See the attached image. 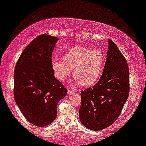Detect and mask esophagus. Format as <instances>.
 <instances>
[{"mask_svg": "<svg viewBox=\"0 0 146 146\" xmlns=\"http://www.w3.org/2000/svg\"><path fill=\"white\" fill-rule=\"evenodd\" d=\"M75 92L72 90H68V95H72V94H74Z\"/></svg>", "mask_w": 146, "mask_h": 146, "instance_id": "1", "label": "esophagus"}]
</instances>
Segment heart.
Returning <instances> with one entry per match:
<instances>
[{"label":"heart","mask_w":146,"mask_h":146,"mask_svg":"<svg viewBox=\"0 0 146 146\" xmlns=\"http://www.w3.org/2000/svg\"><path fill=\"white\" fill-rule=\"evenodd\" d=\"M62 59L64 62L54 58L51 62L52 68L57 79L64 80L72 70L76 83L88 87L99 80L104 68L106 56L100 50L74 46L63 54Z\"/></svg>","instance_id":"1"}]
</instances>
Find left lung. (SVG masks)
<instances>
[{
	"mask_svg": "<svg viewBox=\"0 0 146 146\" xmlns=\"http://www.w3.org/2000/svg\"><path fill=\"white\" fill-rule=\"evenodd\" d=\"M129 80L127 62L109 39L102 75L92 88L80 94L79 117L84 126L91 130H101L116 120L128 98Z\"/></svg>",
	"mask_w": 146,
	"mask_h": 146,
	"instance_id": "8db88e82",
	"label": "left lung"
}]
</instances>
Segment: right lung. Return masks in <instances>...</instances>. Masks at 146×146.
Returning a JSON list of instances; mask_svg holds the SVG:
<instances>
[{
  "instance_id": "add662e5",
  "label": "right lung",
  "mask_w": 146,
  "mask_h": 146,
  "mask_svg": "<svg viewBox=\"0 0 146 146\" xmlns=\"http://www.w3.org/2000/svg\"><path fill=\"white\" fill-rule=\"evenodd\" d=\"M58 38L41 35L24 50L16 65L14 96L29 122L39 127L55 120L57 105L67 94L52 68V53Z\"/></svg>"
}]
</instances>
